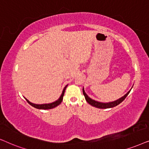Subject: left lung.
Wrapping results in <instances>:
<instances>
[{
    "label": "left lung",
    "instance_id": "1",
    "mask_svg": "<svg viewBox=\"0 0 149 149\" xmlns=\"http://www.w3.org/2000/svg\"><path fill=\"white\" fill-rule=\"evenodd\" d=\"M132 90V89H131ZM131 90L129 91V92L127 93L124 95L123 97H122L121 98L118 99V100L116 101H114V102H110V103H101V102H96V101L92 100V99H91L87 95L86 93L84 92V88H83V94H84V97H85V99H86V102L88 103L89 104L91 105V106H94V107H96V108H102V109H106V108H113V107H115L116 106H118V104H120V103H121L127 97V96L129 93L131 91Z\"/></svg>",
    "mask_w": 149,
    "mask_h": 149
}]
</instances>
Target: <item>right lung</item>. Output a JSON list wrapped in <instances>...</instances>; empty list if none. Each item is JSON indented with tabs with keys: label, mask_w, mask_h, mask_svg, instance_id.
Returning <instances> with one entry per match:
<instances>
[{
	"label": "right lung",
	"mask_w": 149,
	"mask_h": 149,
	"mask_svg": "<svg viewBox=\"0 0 149 149\" xmlns=\"http://www.w3.org/2000/svg\"><path fill=\"white\" fill-rule=\"evenodd\" d=\"M67 86V85L65 87L64 89H63L62 95H61L60 98H59L57 101H56V102H53V103H51V104H33V103L30 102L29 100H26H26L27 101V102L29 103V104L31 105V106H32L33 107H34V108H35L41 109V110H49V109L54 108H55V107L58 106V105L61 104V103L62 102L63 96H64V94H65V89H66V87Z\"/></svg>",
	"instance_id": "obj_1"
}]
</instances>
